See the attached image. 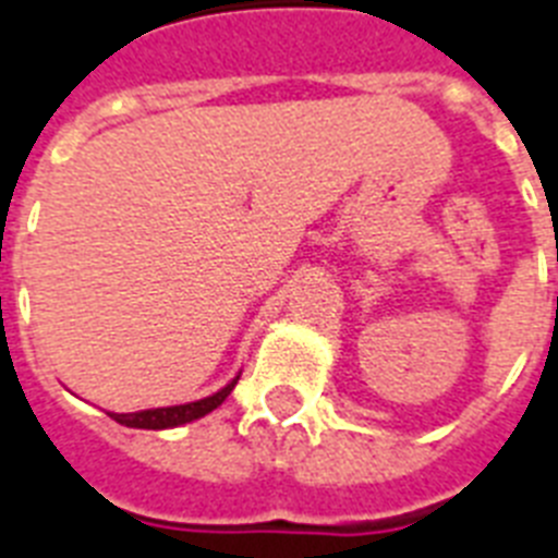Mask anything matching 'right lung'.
Instances as JSON below:
<instances>
[{
	"mask_svg": "<svg viewBox=\"0 0 558 558\" xmlns=\"http://www.w3.org/2000/svg\"><path fill=\"white\" fill-rule=\"evenodd\" d=\"M240 378V375H238ZM234 378L232 384H226L220 392L215 396L201 398V401H192V404H180V407H157V410H143V412H108L117 424H125V427H137V429H166V427H180V424H189L194 418H203L211 410L223 404L229 392L238 384Z\"/></svg>",
	"mask_w": 558,
	"mask_h": 558,
	"instance_id": "add662e5",
	"label": "right lung"
}]
</instances>
